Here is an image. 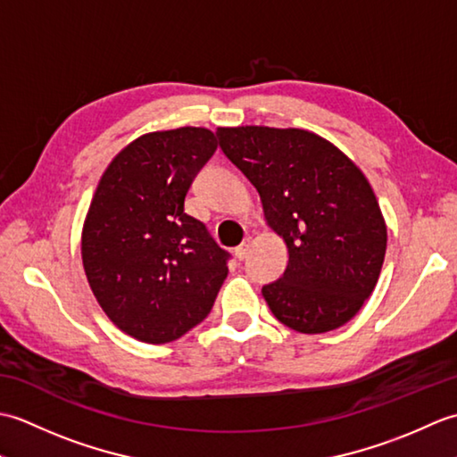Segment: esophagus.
Listing matches in <instances>:
<instances>
[{"label": "esophagus", "instance_id": "1", "mask_svg": "<svg viewBox=\"0 0 457 457\" xmlns=\"http://www.w3.org/2000/svg\"><path fill=\"white\" fill-rule=\"evenodd\" d=\"M249 249H251V239H244V244H241L239 247H236V257L239 261H244L249 255Z\"/></svg>", "mask_w": 457, "mask_h": 457}]
</instances>
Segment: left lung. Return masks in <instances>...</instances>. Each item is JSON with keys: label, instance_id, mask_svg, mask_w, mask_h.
<instances>
[{"label": "left lung", "instance_id": "1", "mask_svg": "<svg viewBox=\"0 0 457 457\" xmlns=\"http://www.w3.org/2000/svg\"><path fill=\"white\" fill-rule=\"evenodd\" d=\"M216 135L288 249L283 277L261 290L270 312L300 334L349 322L371 296L386 251V226L365 174L304 129L245 125Z\"/></svg>", "mask_w": 457, "mask_h": 457}]
</instances>
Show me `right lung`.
<instances>
[{
	"mask_svg": "<svg viewBox=\"0 0 457 457\" xmlns=\"http://www.w3.org/2000/svg\"><path fill=\"white\" fill-rule=\"evenodd\" d=\"M216 149L204 128L147 133L96 188L82 229L84 270L104 312L139 342H174L198 326L228 277V251L184 212Z\"/></svg>",
	"mask_w": 457,
	"mask_h": 457,
	"instance_id": "right-lung-1",
	"label": "right lung"
}]
</instances>
